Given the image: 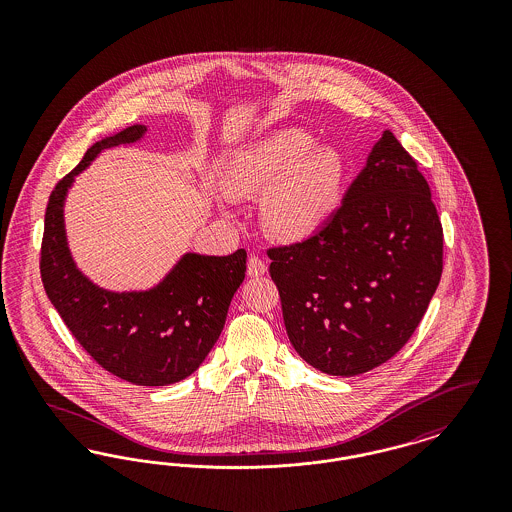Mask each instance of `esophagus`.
I'll use <instances>...</instances> for the list:
<instances>
[{
    "label": "esophagus",
    "instance_id": "1",
    "mask_svg": "<svg viewBox=\"0 0 512 512\" xmlns=\"http://www.w3.org/2000/svg\"><path fill=\"white\" fill-rule=\"evenodd\" d=\"M267 272V263L257 257V255H251L249 261H247V274L249 276H263Z\"/></svg>",
    "mask_w": 512,
    "mask_h": 512
}]
</instances>
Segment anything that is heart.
I'll return each instance as SVG.
<instances>
[{"label": "heart", "instance_id": "heart-1", "mask_svg": "<svg viewBox=\"0 0 512 512\" xmlns=\"http://www.w3.org/2000/svg\"><path fill=\"white\" fill-rule=\"evenodd\" d=\"M347 163L338 147L318 146L303 128H286L240 149L224 176L228 194L263 195L268 234L295 242L313 236L338 211Z\"/></svg>", "mask_w": 512, "mask_h": 512}]
</instances>
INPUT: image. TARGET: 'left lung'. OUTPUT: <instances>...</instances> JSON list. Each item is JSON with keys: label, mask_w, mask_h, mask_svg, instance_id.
<instances>
[{"label": "left lung", "mask_w": 512, "mask_h": 512, "mask_svg": "<svg viewBox=\"0 0 512 512\" xmlns=\"http://www.w3.org/2000/svg\"><path fill=\"white\" fill-rule=\"evenodd\" d=\"M293 349L330 376H357L413 336L443 270L430 186L386 130L338 211L311 238L267 251Z\"/></svg>", "instance_id": "left-lung-1"}]
</instances>
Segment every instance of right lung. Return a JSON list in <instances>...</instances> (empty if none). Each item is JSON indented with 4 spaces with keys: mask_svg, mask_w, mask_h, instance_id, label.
Masks as SVG:
<instances>
[{
    "mask_svg": "<svg viewBox=\"0 0 512 512\" xmlns=\"http://www.w3.org/2000/svg\"><path fill=\"white\" fill-rule=\"evenodd\" d=\"M144 124L90 147L49 195L40 274L49 301L84 351L107 372L136 386H169L205 361L224 328L230 301L245 278V249L226 257L186 253L155 288L109 292L74 265L63 220L74 176L103 149L134 144Z\"/></svg>",
    "mask_w": 512,
    "mask_h": 512,
    "instance_id": "obj_1",
    "label": "right lung"
}]
</instances>
